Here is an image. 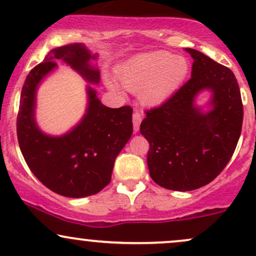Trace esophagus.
<instances>
[{"instance_id":"1","label":"esophagus","mask_w":256,"mask_h":256,"mask_svg":"<svg viewBox=\"0 0 256 256\" xmlns=\"http://www.w3.org/2000/svg\"><path fill=\"white\" fill-rule=\"evenodd\" d=\"M140 122H142V114L138 113V112H134V116H132V122H134V131L137 132L138 128H140Z\"/></svg>"}]
</instances>
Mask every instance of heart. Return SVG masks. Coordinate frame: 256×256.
<instances>
[{
  "label": "heart",
  "instance_id": "obj_1",
  "mask_svg": "<svg viewBox=\"0 0 256 256\" xmlns=\"http://www.w3.org/2000/svg\"><path fill=\"white\" fill-rule=\"evenodd\" d=\"M189 73V64L183 56H173L168 52H154L134 56L118 70L122 86L138 94L146 107L165 104L179 89ZM107 88L122 94L116 82L106 79Z\"/></svg>",
  "mask_w": 256,
  "mask_h": 256
}]
</instances>
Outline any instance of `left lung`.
I'll use <instances>...</instances> for the list:
<instances>
[{"label": "left lung", "instance_id": "left-lung-1", "mask_svg": "<svg viewBox=\"0 0 256 256\" xmlns=\"http://www.w3.org/2000/svg\"><path fill=\"white\" fill-rule=\"evenodd\" d=\"M185 52L194 60L192 78L168 101L146 112L140 128L149 142L152 179L174 192L198 189L225 168L243 122L240 86L231 70L195 49ZM204 90L211 92L207 111L196 104Z\"/></svg>", "mask_w": 256, "mask_h": 256}]
</instances>
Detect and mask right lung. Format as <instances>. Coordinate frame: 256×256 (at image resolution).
Returning <instances> with one entry per match:
<instances>
[{"mask_svg": "<svg viewBox=\"0 0 256 256\" xmlns=\"http://www.w3.org/2000/svg\"><path fill=\"white\" fill-rule=\"evenodd\" d=\"M98 58L80 43L52 49L28 73L20 95L16 134L22 156L40 183L66 198L95 195L110 184L114 161L134 131L132 108L102 104L90 85L100 83V71L92 64ZM58 62L71 66L90 84L84 118L66 134L52 136L38 126L36 104L38 86Z\"/></svg>", "mask_w": 256, "mask_h": 256, "instance_id": "obj_1", "label": "right lung"}]
</instances>
